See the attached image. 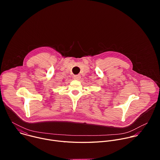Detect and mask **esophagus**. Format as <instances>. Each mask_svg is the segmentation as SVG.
Wrapping results in <instances>:
<instances>
[{"mask_svg": "<svg viewBox=\"0 0 160 160\" xmlns=\"http://www.w3.org/2000/svg\"><path fill=\"white\" fill-rule=\"evenodd\" d=\"M80 78H81V76H80V75H75V76H73V79L76 80H80Z\"/></svg>", "mask_w": 160, "mask_h": 160, "instance_id": "obj_1", "label": "esophagus"}]
</instances>
